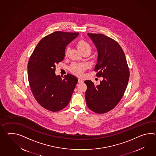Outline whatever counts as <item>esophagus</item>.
Returning <instances> with one entry per match:
<instances>
[{"label":"esophagus","mask_w":156,"mask_h":156,"mask_svg":"<svg viewBox=\"0 0 156 156\" xmlns=\"http://www.w3.org/2000/svg\"><path fill=\"white\" fill-rule=\"evenodd\" d=\"M83 80H80V79H78V83H83Z\"/></svg>","instance_id":"obj_1"}]
</instances>
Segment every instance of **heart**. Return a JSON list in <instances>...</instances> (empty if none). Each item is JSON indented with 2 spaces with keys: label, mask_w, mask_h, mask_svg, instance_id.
Returning <instances> with one entry per match:
<instances>
[{
  "label": "heart",
  "mask_w": 156,
  "mask_h": 156,
  "mask_svg": "<svg viewBox=\"0 0 156 156\" xmlns=\"http://www.w3.org/2000/svg\"><path fill=\"white\" fill-rule=\"evenodd\" d=\"M77 47L80 52H82L85 50H88L90 51L91 50V46L90 44L87 42L81 40L78 42ZM68 51V48L66 50V54H67ZM87 66L84 64H73L70 67V69L74 74H76L78 76H80L82 75L83 72L86 69Z\"/></svg>",
  "instance_id": "obj_1"
}]
</instances>
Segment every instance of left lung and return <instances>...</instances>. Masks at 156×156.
I'll use <instances>...</instances> for the list:
<instances>
[{
    "label": "left lung",
    "mask_w": 156,
    "mask_h": 156,
    "mask_svg": "<svg viewBox=\"0 0 156 156\" xmlns=\"http://www.w3.org/2000/svg\"><path fill=\"white\" fill-rule=\"evenodd\" d=\"M98 51L94 70L102 76L100 84L90 80L84 81L87 86L86 100L88 108L97 114L110 111L118 105L127 87L129 70L124 52L112 38L101 34H87Z\"/></svg>",
    "instance_id": "8db88e82"
}]
</instances>
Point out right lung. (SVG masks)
I'll use <instances>...</instances> for the list:
<instances>
[{
    "mask_svg": "<svg viewBox=\"0 0 156 156\" xmlns=\"http://www.w3.org/2000/svg\"><path fill=\"white\" fill-rule=\"evenodd\" d=\"M79 35L78 32L56 31L39 42L28 63V78L36 100L49 111L62 110L68 105L78 82L67 74L56 76L55 65L63 60L66 46Z\"/></svg>",
    "mask_w": 156,
    "mask_h": 156,
    "instance_id": "1",
    "label": "right lung"
}]
</instances>
